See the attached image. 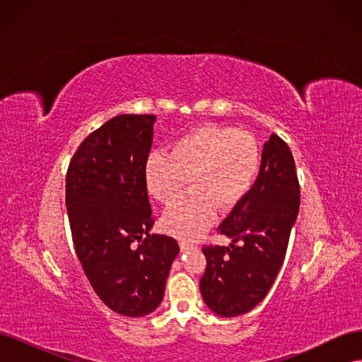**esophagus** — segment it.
<instances>
[{"mask_svg": "<svg viewBox=\"0 0 362 362\" xmlns=\"http://www.w3.org/2000/svg\"><path fill=\"white\" fill-rule=\"evenodd\" d=\"M180 247L181 250H189V249H194L196 245L192 242H187V240H180Z\"/></svg>", "mask_w": 362, "mask_h": 362, "instance_id": "obj_1", "label": "esophagus"}]
</instances>
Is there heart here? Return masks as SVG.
Segmentation results:
<instances>
[{
	"label": "heart",
	"mask_w": 362,
	"mask_h": 362,
	"mask_svg": "<svg viewBox=\"0 0 362 362\" xmlns=\"http://www.w3.org/2000/svg\"><path fill=\"white\" fill-rule=\"evenodd\" d=\"M261 169V149L254 136L235 127L202 124L173 141L169 154L152 152L145 182L157 202L169 205L187 180L192 190L164 213L161 225L182 240L201 237L222 211H231L254 187Z\"/></svg>",
	"instance_id": "b5f03b06"
}]
</instances>
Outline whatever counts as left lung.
<instances>
[{
    "mask_svg": "<svg viewBox=\"0 0 362 362\" xmlns=\"http://www.w3.org/2000/svg\"><path fill=\"white\" fill-rule=\"evenodd\" d=\"M299 205L293 154L286 141L272 134L262 148L254 187L218 225V234L231 237L233 243L202 247L206 267L199 286L208 308L235 317L266 298L286 258Z\"/></svg>",
    "mask_w": 362,
    "mask_h": 362,
    "instance_id": "left-lung-1",
    "label": "left lung"
}]
</instances>
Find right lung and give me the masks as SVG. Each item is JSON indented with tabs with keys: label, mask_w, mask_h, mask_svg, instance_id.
Returning <instances> with one entry per match:
<instances>
[{
	"label": "right lung",
	"mask_w": 362,
	"mask_h": 362,
	"mask_svg": "<svg viewBox=\"0 0 362 362\" xmlns=\"http://www.w3.org/2000/svg\"><path fill=\"white\" fill-rule=\"evenodd\" d=\"M154 115H119L87 136L66 172V210L75 254L92 288L127 317L163 300L177 240L149 234L154 225L145 164Z\"/></svg>",
	"instance_id": "obj_1"
}]
</instances>
